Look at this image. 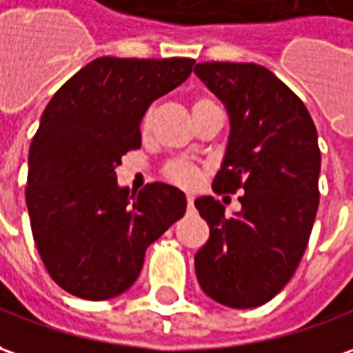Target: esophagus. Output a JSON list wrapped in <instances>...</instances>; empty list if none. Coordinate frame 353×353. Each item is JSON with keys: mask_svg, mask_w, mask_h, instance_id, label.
<instances>
[{"mask_svg": "<svg viewBox=\"0 0 353 353\" xmlns=\"http://www.w3.org/2000/svg\"><path fill=\"white\" fill-rule=\"evenodd\" d=\"M187 208H189V210L193 208V196H187Z\"/></svg>", "mask_w": 353, "mask_h": 353, "instance_id": "esophagus-1", "label": "esophagus"}]
</instances>
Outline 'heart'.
<instances>
[{"label": "heart", "instance_id": "1", "mask_svg": "<svg viewBox=\"0 0 353 353\" xmlns=\"http://www.w3.org/2000/svg\"><path fill=\"white\" fill-rule=\"evenodd\" d=\"M208 106H216V102L210 98V96H195L193 102H191V112L195 116L196 112H201L203 108ZM152 123H154V110H146L145 116L141 119V135L148 137L150 131H152ZM162 174L166 177L168 181L172 183H177L181 187H193L199 181V168L187 160H170Z\"/></svg>", "mask_w": 353, "mask_h": 353}]
</instances>
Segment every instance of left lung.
Here are the masks:
<instances>
[{
  "label": "left lung",
  "instance_id": "left-lung-1",
  "mask_svg": "<svg viewBox=\"0 0 353 353\" xmlns=\"http://www.w3.org/2000/svg\"><path fill=\"white\" fill-rule=\"evenodd\" d=\"M195 73L226 104L232 125L212 189L243 191L234 216L214 196L195 201L210 228L195 255L196 280L222 305L259 307L290 282L307 247L321 195L317 129L267 67L203 61Z\"/></svg>",
  "mask_w": 353,
  "mask_h": 353
}]
</instances>
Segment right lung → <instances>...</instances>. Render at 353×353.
<instances>
[{
    "label": "right lung",
    "mask_w": 353,
    "mask_h": 353,
    "mask_svg": "<svg viewBox=\"0 0 353 353\" xmlns=\"http://www.w3.org/2000/svg\"><path fill=\"white\" fill-rule=\"evenodd\" d=\"M195 59L96 57L46 106L28 152L26 207L48 274L90 301L133 286L146 247L185 214V195L117 187L116 168L141 148L148 106L179 86Z\"/></svg>",
    "instance_id": "1"
}]
</instances>
